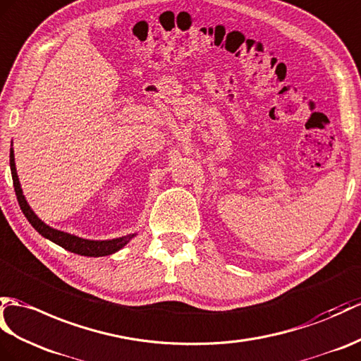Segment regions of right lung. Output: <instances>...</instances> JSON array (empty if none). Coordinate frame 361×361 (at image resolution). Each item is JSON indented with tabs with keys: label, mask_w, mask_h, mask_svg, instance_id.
<instances>
[{
	"label": "right lung",
	"mask_w": 361,
	"mask_h": 361,
	"mask_svg": "<svg viewBox=\"0 0 361 361\" xmlns=\"http://www.w3.org/2000/svg\"><path fill=\"white\" fill-rule=\"evenodd\" d=\"M11 171H12V180H13L16 200H18V204L21 207L24 216L27 219V221L33 226V228H35L37 232L41 233V235L46 237L50 241L56 243L58 246L64 247L66 250H69V252L78 254V255H86V257L111 255V254L116 252V250H120L124 245H128L129 240L133 237V235H128V237H121V238H115V240L94 241V240H85V238L75 237V235H71V233L49 228L47 224H44L35 214H33V211L27 204V201L24 200L23 190H21L20 181H18V175H16V169H15L13 150H11Z\"/></svg>",
	"instance_id": "1"
}]
</instances>
